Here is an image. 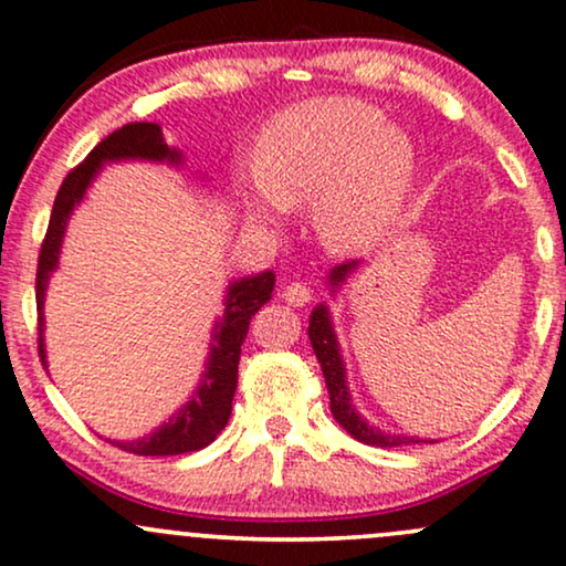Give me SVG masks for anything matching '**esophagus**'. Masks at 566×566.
<instances>
[{
	"label": "esophagus",
	"mask_w": 566,
	"mask_h": 566,
	"mask_svg": "<svg viewBox=\"0 0 566 566\" xmlns=\"http://www.w3.org/2000/svg\"><path fill=\"white\" fill-rule=\"evenodd\" d=\"M282 297H284V303L292 305V307H303L305 303H311L313 290L303 282H292V284H287V287H284Z\"/></svg>",
	"instance_id": "obj_1"
}]
</instances>
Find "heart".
I'll return each instance as SVG.
<instances>
[{
	"label": "heart",
	"instance_id": "1",
	"mask_svg": "<svg viewBox=\"0 0 566 566\" xmlns=\"http://www.w3.org/2000/svg\"><path fill=\"white\" fill-rule=\"evenodd\" d=\"M250 209L276 224L279 209L313 206L324 245L355 253L395 227L410 198L415 151L402 130L357 98H316L287 109L261 135Z\"/></svg>",
	"mask_w": 566,
	"mask_h": 566
}]
</instances>
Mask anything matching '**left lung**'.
Segmentation results:
<instances>
[{
	"instance_id": "left-lung-1",
	"label": "left lung",
	"mask_w": 566,
	"mask_h": 566,
	"mask_svg": "<svg viewBox=\"0 0 566 566\" xmlns=\"http://www.w3.org/2000/svg\"><path fill=\"white\" fill-rule=\"evenodd\" d=\"M355 266H357V261L339 263V266H334L332 276L328 279H332V284L345 282V276ZM307 336H311L313 353H316L321 370H324L328 399H332V412H334L336 423L345 428L353 439H357L360 443H368V447L391 449V447H410V443H420V439H415V436H391V433L376 431V428H370L366 420H360V415H357L355 407L349 405L347 384H345V366H342L339 347H336L332 321H328V313L324 305L313 311L311 326H307Z\"/></svg>"
}]
</instances>
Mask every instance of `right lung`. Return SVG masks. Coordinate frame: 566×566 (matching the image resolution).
I'll return each instance as SVG.
<instances>
[{"label": "right lung", "instance_id": "1", "mask_svg": "<svg viewBox=\"0 0 566 566\" xmlns=\"http://www.w3.org/2000/svg\"><path fill=\"white\" fill-rule=\"evenodd\" d=\"M114 159H154V161H180V154L164 143L161 127L156 123H127L114 130L112 135L98 143L85 159L70 169L64 177L60 192L54 198L52 219H49L46 238L39 250V269H35V307H39V357L44 360V316H41V305H44V290L49 274L56 266V255H60V242L67 224L70 211L75 209L77 200L83 198L93 175L102 169L104 161ZM274 290V274L263 271L259 276L240 279L227 292L224 316L217 321L211 336V357L206 374L200 378L198 391L192 395L188 405L182 407L169 423H164L159 431L151 436H143L138 441L117 443L125 452L138 457H169L198 452V449L209 447L217 436L224 431L227 420L232 415V399L238 389V366L242 355V342L248 336L250 318L261 311V305L271 297Z\"/></svg>", "mask_w": 566, "mask_h": 566}]
</instances>
